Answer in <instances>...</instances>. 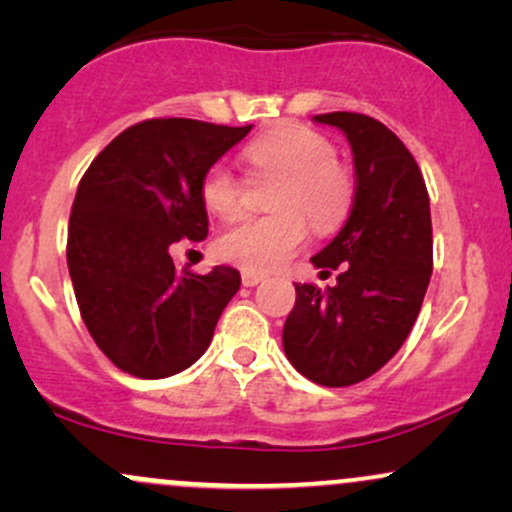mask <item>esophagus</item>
Returning <instances> with one entry per match:
<instances>
[{"label":"esophagus","mask_w":512,"mask_h":512,"mask_svg":"<svg viewBox=\"0 0 512 512\" xmlns=\"http://www.w3.org/2000/svg\"><path fill=\"white\" fill-rule=\"evenodd\" d=\"M260 281H264V274L257 272H243V286H257Z\"/></svg>","instance_id":"esophagus-1"}]
</instances>
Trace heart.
<instances>
[{
  "instance_id": "1",
  "label": "heart",
  "mask_w": 512,
  "mask_h": 512,
  "mask_svg": "<svg viewBox=\"0 0 512 512\" xmlns=\"http://www.w3.org/2000/svg\"><path fill=\"white\" fill-rule=\"evenodd\" d=\"M250 173H274L284 182L276 192L272 216H245L216 240L226 262L248 272H267L303 245L308 216L317 231H330L344 219L351 204L349 173L334 158V144L315 129L289 125L262 134L243 151ZM202 199L211 214L231 219L243 204V182L231 168L216 163L202 180Z\"/></svg>"
}]
</instances>
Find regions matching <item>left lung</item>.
I'll return each instance as SVG.
<instances>
[{
    "label": "left lung",
    "mask_w": 512,
    "mask_h": 512,
    "mask_svg": "<svg viewBox=\"0 0 512 512\" xmlns=\"http://www.w3.org/2000/svg\"><path fill=\"white\" fill-rule=\"evenodd\" d=\"M354 154V207L310 262L337 284H296L281 342L298 373L325 387L370 378L409 337L433 272L431 204L414 156L383 122L358 113L315 115Z\"/></svg>",
    "instance_id": "1"
}]
</instances>
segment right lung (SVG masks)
<instances>
[{
  "label": "right lung",
  "instance_id": "right-lung-1",
  "mask_svg": "<svg viewBox=\"0 0 512 512\" xmlns=\"http://www.w3.org/2000/svg\"><path fill=\"white\" fill-rule=\"evenodd\" d=\"M252 125L168 117L125 129L76 190L67 264L86 330L117 368L168 378L190 368L240 289L233 267L192 274L168 248L207 238L202 180Z\"/></svg>",
  "mask_w": 512,
  "mask_h": 512
}]
</instances>
